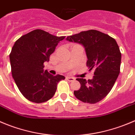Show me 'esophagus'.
Here are the masks:
<instances>
[{
  "instance_id": "obj_1",
  "label": "esophagus",
  "mask_w": 135,
  "mask_h": 135,
  "mask_svg": "<svg viewBox=\"0 0 135 135\" xmlns=\"http://www.w3.org/2000/svg\"><path fill=\"white\" fill-rule=\"evenodd\" d=\"M66 79L67 80H68L69 81H75V78H72V77H66Z\"/></svg>"
}]
</instances>
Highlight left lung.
Listing matches in <instances>:
<instances>
[{
    "label": "left lung",
    "instance_id": "obj_1",
    "mask_svg": "<svg viewBox=\"0 0 135 135\" xmlns=\"http://www.w3.org/2000/svg\"><path fill=\"white\" fill-rule=\"evenodd\" d=\"M66 40L84 47L87 66L89 71L94 70L92 79H76L81 88L74 91L75 97L91 104L101 101L111 90L120 73L121 54L117 43L114 38L95 30L81 32Z\"/></svg>",
    "mask_w": 135,
    "mask_h": 135
}]
</instances>
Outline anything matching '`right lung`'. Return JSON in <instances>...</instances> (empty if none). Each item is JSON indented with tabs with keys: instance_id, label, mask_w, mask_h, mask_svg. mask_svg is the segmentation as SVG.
Segmentation results:
<instances>
[{
	"instance_id": "1",
	"label": "right lung",
	"mask_w": 135,
	"mask_h": 135,
	"mask_svg": "<svg viewBox=\"0 0 135 135\" xmlns=\"http://www.w3.org/2000/svg\"><path fill=\"white\" fill-rule=\"evenodd\" d=\"M65 36H56L42 30H34L16 41L10 54L12 78L25 98L40 103L50 99L57 84L65 79L44 70V63Z\"/></svg>"
}]
</instances>
